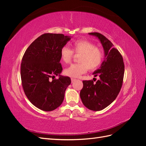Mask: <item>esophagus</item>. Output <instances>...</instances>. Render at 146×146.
Segmentation results:
<instances>
[{"label":"esophagus","mask_w":146,"mask_h":146,"mask_svg":"<svg viewBox=\"0 0 146 146\" xmlns=\"http://www.w3.org/2000/svg\"><path fill=\"white\" fill-rule=\"evenodd\" d=\"M76 78H71V82H74L75 80H76Z\"/></svg>","instance_id":"obj_1"}]
</instances>
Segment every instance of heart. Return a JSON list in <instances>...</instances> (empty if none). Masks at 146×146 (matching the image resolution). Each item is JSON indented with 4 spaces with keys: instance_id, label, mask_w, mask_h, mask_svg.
Wrapping results in <instances>:
<instances>
[{
    "instance_id": "heart-1",
    "label": "heart",
    "mask_w": 146,
    "mask_h": 146,
    "mask_svg": "<svg viewBox=\"0 0 146 146\" xmlns=\"http://www.w3.org/2000/svg\"><path fill=\"white\" fill-rule=\"evenodd\" d=\"M74 54L80 55L79 63L74 64L65 69V75L70 77H78L85 74L87 70H93L102 64L104 58V52L101 48L96 47L94 43L85 39H79L74 42L71 50L63 47L60 51V58L65 64H69L72 60Z\"/></svg>"
}]
</instances>
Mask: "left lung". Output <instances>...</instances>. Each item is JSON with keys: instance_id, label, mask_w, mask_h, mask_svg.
<instances>
[{"instance_id": "1", "label": "left lung", "mask_w": 146, "mask_h": 146, "mask_svg": "<svg viewBox=\"0 0 146 146\" xmlns=\"http://www.w3.org/2000/svg\"><path fill=\"white\" fill-rule=\"evenodd\" d=\"M98 37L102 44L105 58L100 69L93 73L99 80H83L80 98L83 105L92 111L105 108L116 99L121 91L124 75V63L122 56L113 47L112 42L98 32L90 33Z\"/></svg>"}]
</instances>
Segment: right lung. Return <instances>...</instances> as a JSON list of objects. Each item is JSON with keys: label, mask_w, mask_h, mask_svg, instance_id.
I'll use <instances>...</instances> for the list:
<instances>
[{"label": "right lung", "mask_w": 146, "mask_h": 146, "mask_svg": "<svg viewBox=\"0 0 146 146\" xmlns=\"http://www.w3.org/2000/svg\"><path fill=\"white\" fill-rule=\"evenodd\" d=\"M70 39L60 33L42 34L29 46L22 59L21 77L25 94L43 111H52L60 106L71 83L69 77L55 78L63 70L61 49Z\"/></svg>", "instance_id": "add662e5"}]
</instances>
